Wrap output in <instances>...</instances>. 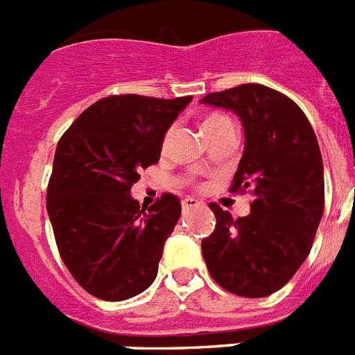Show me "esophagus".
Segmentation results:
<instances>
[{"label": "esophagus", "mask_w": 355, "mask_h": 355, "mask_svg": "<svg viewBox=\"0 0 355 355\" xmlns=\"http://www.w3.org/2000/svg\"><path fill=\"white\" fill-rule=\"evenodd\" d=\"M197 206H200V200H197V198L186 197L182 200V207H184V209H191V207H197Z\"/></svg>", "instance_id": "1"}]
</instances>
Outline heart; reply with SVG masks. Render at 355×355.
Here are the masks:
<instances>
[{"instance_id":"obj_1","label":"heart","mask_w":355,"mask_h":355,"mask_svg":"<svg viewBox=\"0 0 355 355\" xmlns=\"http://www.w3.org/2000/svg\"><path fill=\"white\" fill-rule=\"evenodd\" d=\"M224 122H230V118L224 116V114H211V116H207L206 120H204V122H202L204 132H206L207 129L215 128V125H218V123H224ZM171 132H173V131L166 132V137H164V148L168 146L169 138H171Z\"/></svg>"}]
</instances>
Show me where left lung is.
<instances>
[{"label": "left lung", "mask_w": 355, "mask_h": 355, "mask_svg": "<svg viewBox=\"0 0 355 355\" xmlns=\"http://www.w3.org/2000/svg\"><path fill=\"white\" fill-rule=\"evenodd\" d=\"M200 103L241 118L244 151L232 191L253 195L250 215L237 220L209 204L217 224L202 241L204 261L227 292L266 297L306 261L321 223L324 173L318 138L297 103L261 83L206 94Z\"/></svg>", "instance_id": "left-lung-1"}]
</instances>
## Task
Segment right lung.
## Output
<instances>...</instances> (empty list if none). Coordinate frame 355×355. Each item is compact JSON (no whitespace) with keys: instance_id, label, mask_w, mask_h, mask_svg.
Wrapping results in <instances>:
<instances>
[{"instance_id":"add662e5","label":"right lung","mask_w":355,"mask_h":355,"mask_svg":"<svg viewBox=\"0 0 355 355\" xmlns=\"http://www.w3.org/2000/svg\"><path fill=\"white\" fill-rule=\"evenodd\" d=\"M191 96L122 94L98 100L56 146L47 213L65 266L103 301H125L153 284L180 200L166 193L140 209L138 173L160 160L164 137Z\"/></svg>"}]
</instances>
